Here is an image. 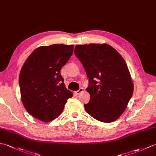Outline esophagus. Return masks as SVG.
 Returning a JSON list of instances; mask_svg holds the SVG:
<instances>
[{
  "mask_svg": "<svg viewBox=\"0 0 156 156\" xmlns=\"http://www.w3.org/2000/svg\"><path fill=\"white\" fill-rule=\"evenodd\" d=\"M83 91H84V89H83L82 88H80L78 90H77V91H76V92H74V94L76 95H78L79 94H80V93H82Z\"/></svg>",
  "mask_w": 156,
  "mask_h": 156,
  "instance_id": "esophagus-1",
  "label": "esophagus"
}]
</instances>
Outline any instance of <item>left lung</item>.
<instances>
[{
  "mask_svg": "<svg viewBox=\"0 0 156 156\" xmlns=\"http://www.w3.org/2000/svg\"><path fill=\"white\" fill-rule=\"evenodd\" d=\"M74 54L84 68L89 86L88 114L100 122L116 120L133 94L131 75L122 56L107 44L76 45Z\"/></svg>",
  "mask_w": 156,
  "mask_h": 156,
  "instance_id": "left-lung-1",
  "label": "left lung"
}]
</instances>
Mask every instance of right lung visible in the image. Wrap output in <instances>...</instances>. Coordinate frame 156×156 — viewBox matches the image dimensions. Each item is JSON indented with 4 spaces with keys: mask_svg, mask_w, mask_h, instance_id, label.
Listing matches in <instances>:
<instances>
[{
    "mask_svg": "<svg viewBox=\"0 0 156 156\" xmlns=\"http://www.w3.org/2000/svg\"><path fill=\"white\" fill-rule=\"evenodd\" d=\"M73 51V45L43 46L35 49L25 61L19 75L21 99L33 117L44 122L53 120L72 97L64 86L60 70Z\"/></svg>",
    "mask_w": 156,
    "mask_h": 156,
    "instance_id": "add662e5",
    "label": "right lung"
}]
</instances>
